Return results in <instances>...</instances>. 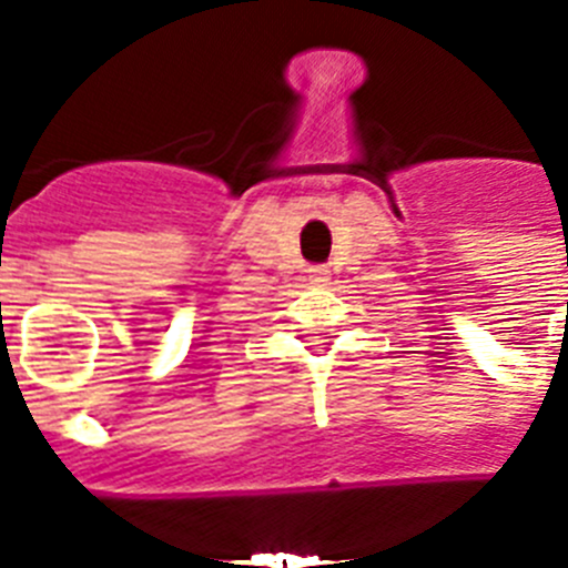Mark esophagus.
<instances>
[{
    "mask_svg": "<svg viewBox=\"0 0 568 568\" xmlns=\"http://www.w3.org/2000/svg\"><path fill=\"white\" fill-rule=\"evenodd\" d=\"M310 281H313V284H327L329 270L327 267H313V270H310Z\"/></svg>",
    "mask_w": 568,
    "mask_h": 568,
    "instance_id": "1",
    "label": "esophagus"
}]
</instances>
